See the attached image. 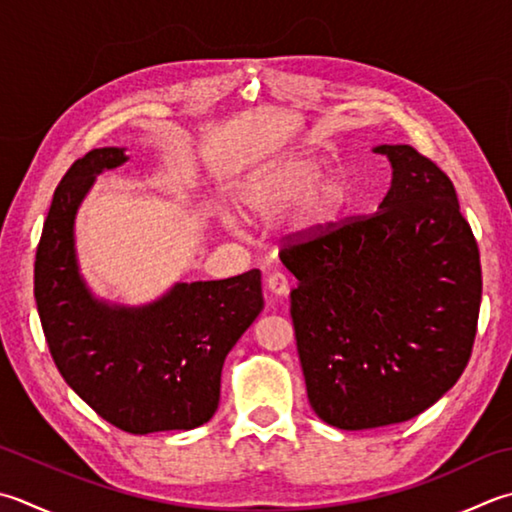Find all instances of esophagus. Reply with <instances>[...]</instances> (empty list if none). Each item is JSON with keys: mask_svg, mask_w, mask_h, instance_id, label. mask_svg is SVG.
<instances>
[{"mask_svg": "<svg viewBox=\"0 0 512 512\" xmlns=\"http://www.w3.org/2000/svg\"><path fill=\"white\" fill-rule=\"evenodd\" d=\"M266 284H268L270 293H275V295H286L290 290V282H288V277H286V273H282V270H273V273L268 275Z\"/></svg>", "mask_w": 512, "mask_h": 512, "instance_id": "obj_1", "label": "esophagus"}]
</instances>
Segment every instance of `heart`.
Segmentation results:
<instances>
[{"mask_svg":"<svg viewBox=\"0 0 512 512\" xmlns=\"http://www.w3.org/2000/svg\"><path fill=\"white\" fill-rule=\"evenodd\" d=\"M319 173H322V162L317 157H295L246 182L239 190L237 204L248 217L270 219L299 202L308 192L299 210V224H326L346 204L348 186L342 177L330 175L314 187L312 184ZM310 185L314 188L310 189Z\"/></svg>","mask_w":512,"mask_h":512,"instance_id":"1","label":"heart"}]
</instances>
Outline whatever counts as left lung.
I'll return each mask as SVG.
<instances>
[{"mask_svg":"<svg viewBox=\"0 0 512 512\" xmlns=\"http://www.w3.org/2000/svg\"><path fill=\"white\" fill-rule=\"evenodd\" d=\"M393 186L373 215L288 235L290 290L308 402L342 430L424 413L473 353L482 266L455 186L413 146H377Z\"/></svg>","mask_w":512,"mask_h":512,"instance_id":"8db88e82","label":"left lung"}]
</instances>
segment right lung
I'll return each instance as SVG.
<instances>
[{
    "label": "right lung",
    "instance_id": "add662e5",
    "mask_svg": "<svg viewBox=\"0 0 512 512\" xmlns=\"http://www.w3.org/2000/svg\"><path fill=\"white\" fill-rule=\"evenodd\" d=\"M124 162V150L95 148L55 188L35 255L39 319L66 384L108 424L190 430L215 415L224 359L262 313V273L177 284L144 308L95 302L77 273L73 222L95 175Z\"/></svg>",
    "mask_w": 512,
    "mask_h": 512
}]
</instances>
